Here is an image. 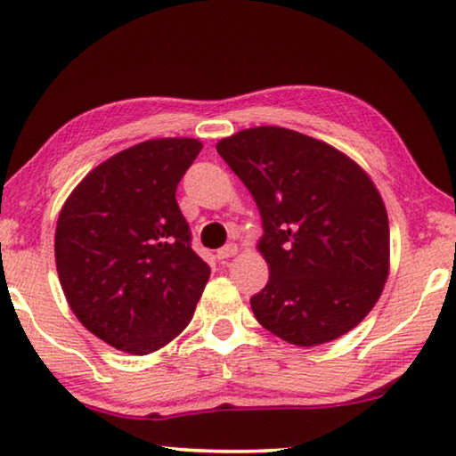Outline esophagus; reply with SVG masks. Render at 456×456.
<instances>
[{
	"instance_id": "34e87169",
	"label": "esophagus",
	"mask_w": 456,
	"mask_h": 456,
	"mask_svg": "<svg viewBox=\"0 0 456 456\" xmlns=\"http://www.w3.org/2000/svg\"><path fill=\"white\" fill-rule=\"evenodd\" d=\"M239 251H241V249H239V245H235V243H229V245H225V247H221V249L217 251V257H219V259L235 257Z\"/></svg>"
}]
</instances>
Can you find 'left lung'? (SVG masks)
I'll use <instances>...</instances> for the list:
<instances>
[{
	"mask_svg": "<svg viewBox=\"0 0 456 456\" xmlns=\"http://www.w3.org/2000/svg\"><path fill=\"white\" fill-rule=\"evenodd\" d=\"M217 152L264 223L269 281L251 297L257 322L302 348L348 334L390 269L388 215L372 179L334 146L281 126L245 128Z\"/></svg>",
	"mask_w": 456,
	"mask_h": 456,
	"instance_id": "8db88e82",
	"label": "left lung"
}]
</instances>
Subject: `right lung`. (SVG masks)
Listing matches in <instances>:
<instances>
[{
	"label": "right lung",
	"instance_id": "1",
	"mask_svg": "<svg viewBox=\"0 0 456 456\" xmlns=\"http://www.w3.org/2000/svg\"><path fill=\"white\" fill-rule=\"evenodd\" d=\"M200 149L197 138L130 146L92 168L61 207L60 285L82 326L112 348H163L189 326L209 281L175 197Z\"/></svg>",
	"mask_w": 456,
	"mask_h": 456
}]
</instances>
